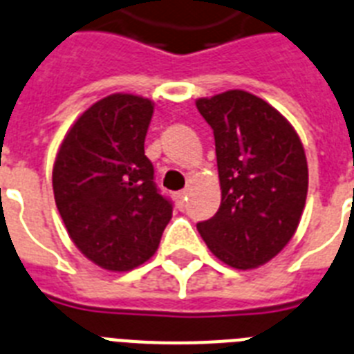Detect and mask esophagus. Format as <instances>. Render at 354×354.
I'll return each mask as SVG.
<instances>
[{"label": "esophagus", "mask_w": 354, "mask_h": 354, "mask_svg": "<svg viewBox=\"0 0 354 354\" xmlns=\"http://www.w3.org/2000/svg\"><path fill=\"white\" fill-rule=\"evenodd\" d=\"M176 200H178V203H180V205L185 203V200H187V191L176 192Z\"/></svg>", "instance_id": "obj_1"}]
</instances>
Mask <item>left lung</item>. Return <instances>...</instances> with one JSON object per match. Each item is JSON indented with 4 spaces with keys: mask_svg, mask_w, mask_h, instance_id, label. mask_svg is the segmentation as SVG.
Segmentation results:
<instances>
[{
    "mask_svg": "<svg viewBox=\"0 0 354 354\" xmlns=\"http://www.w3.org/2000/svg\"><path fill=\"white\" fill-rule=\"evenodd\" d=\"M214 131L221 205L198 232L237 270L273 259L295 234L308 194L302 142L266 100L243 90L196 100Z\"/></svg>",
    "mask_w": 354,
    "mask_h": 354,
    "instance_id": "8db88e82",
    "label": "left lung"
}]
</instances>
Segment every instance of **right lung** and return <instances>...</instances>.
I'll use <instances>...</instances> for the list:
<instances>
[{"mask_svg": "<svg viewBox=\"0 0 354 354\" xmlns=\"http://www.w3.org/2000/svg\"><path fill=\"white\" fill-rule=\"evenodd\" d=\"M153 111L138 95L104 97L77 118L55 156L52 183L62 223L104 270L127 272L149 261L172 218L144 151Z\"/></svg>", "mask_w": 354, "mask_h": 354, "instance_id": "right-lung-1", "label": "right lung"}]
</instances>
